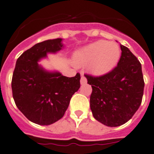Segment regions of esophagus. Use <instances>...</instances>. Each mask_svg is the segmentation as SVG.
<instances>
[{"instance_id":"34e87169","label":"esophagus","mask_w":154,"mask_h":154,"mask_svg":"<svg viewBox=\"0 0 154 154\" xmlns=\"http://www.w3.org/2000/svg\"><path fill=\"white\" fill-rule=\"evenodd\" d=\"M86 83H87V78L85 76H82L81 78V85H85Z\"/></svg>"}]
</instances>
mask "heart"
I'll use <instances>...</instances> for the list:
<instances>
[{
  "label": "heart",
  "mask_w": 154,
  "mask_h": 154,
  "mask_svg": "<svg viewBox=\"0 0 154 154\" xmlns=\"http://www.w3.org/2000/svg\"><path fill=\"white\" fill-rule=\"evenodd\" d=\"M121 56L118 45L107 41H98L81 49L75 54L77 65H89L91 73L103 75L108 73L117 65Z\"/></svg>",
  "instance_id": "heart-1"
}]
</instances>
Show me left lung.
Returning <instances> with one entry per match:
<instances>
[{
    "label": "left lung",
    "instance_id": "8db88e82",
    "mask_svg": "<svg viewBox=\"0 0 154 154\" xmlns=\"http://www.w3.org/2000/svg\"><path fill=\"white\" fill-rule=\"evenodd\" d=\"M117 66L105 74H85L91 85L90 107L93 117L108 127L128 121L140 106L144 90L142 66L131 51L121 45Z\"/></svg>",
    "mask_w": 154,
    "mask_h": 154
}]
</instances>
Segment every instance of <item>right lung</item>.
<instances>
[{"label": "right lung", "instance_id": "1", "mask_svg": "<svg viewBox=\"0 0 154 154\" xmlns=\"http://www.w3.org/2000/svg\"><path fill=\"white\" fill-rule=\"evenodd\" d=\"M61 38L48 40L18 58L11 79L15 105L26 117L40 125L55 123L64 116L69 101L81 86V74L67 77L44 70L37 62L47 53L61 50Z\"/></svg>", "mask_w": 154, "mask_h": 154}]
</instances>
